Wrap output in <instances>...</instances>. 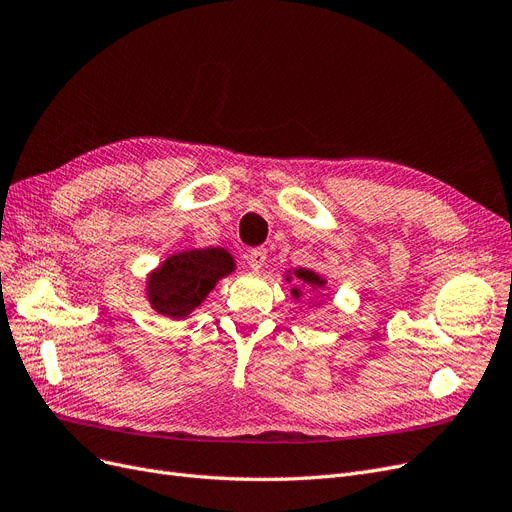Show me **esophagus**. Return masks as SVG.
<instances>
[{"label": "esophagus", "instance_id": "1", "mask_svg": "<svg viewBox=\"0 0 512 512\" xmlns=\"http://www.w3.org/2000/svg\"><path fill=\"white\" fill-rule=\"evenodd\" d=\"M265 261H268V253H265V249H253L249 255H247V263L251 265L253 270H261Z\"/></svg>", "mask_w": 512, "mask_h": 512}]
</instances>
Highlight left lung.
I'll return each mask as SVG.
<instances>
[{
    "mask_svg": "<svg viewBox=\"0 0 512 512\" xmlns=\"http://www.w3.org/2000/svg\"><path fill=\"white\" fill-rule=\"evenodd\" d=\"M293 278H297V280H301L303 284H307V286H311V288H322L324 284H326V280L322 278V276H318L316 272H311V270H305V268H299V270H295L293 272V276L291 274H286V282H291ZM293 297H301V288H293Z\"/></svg>",
    "mask_w": 512,
    "mask_h": 512,
    "instance_id": "obj_1",
    "label": "left lung"
}]
</instances>
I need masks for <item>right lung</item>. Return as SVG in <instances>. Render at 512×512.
<instances>
[{
  "mask_svg": "<svg viewBox=\"0 0 512 512\" xmlns=\"http://www.w3.org/2000/svg\"><path fill=\"white\" fill-rule=\"evenodd\" d=\"M234 257L219 247L192 249L169 255L148 276L146 295L154 311L167 318H186L201 305L215 284L232 274Z\"/></svg>",
  "mask_w": 512,
  "mask_h": 512,
  "instance_id": "right-lung-1",
  "label": "right lung"
}]
</instances>
